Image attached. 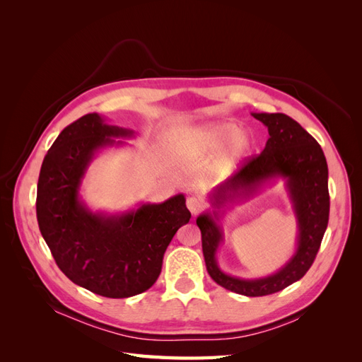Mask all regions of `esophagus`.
Masks as SVG:
<instances>
[{
  "instance_id": "34e87169",
  "label": "esophagus",
  "mask_w": 362,
  "mask_h": 362,
  "mask_svg": "<svg viewBox=\"0 0 362 362\" xmlns=\"http://www.w3.org/2000/svg\"><path fill=\"white\" fill-rule=\"evenodd\" d=\"M187 208L190 210V213L194 216V214H198V213L202 210L204 204H202L201 199H198V198H194V196H192V198L187 199Z\"/></svg>"
}]
</instances>
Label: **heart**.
I'll use <instances>...</instances> for the list:
<instances>
[{
  "label": "heart",
  "instance_id": "b5f03b06",
  "mask_svg": "<svg viewBox=\"0 0 362 362\" xmlns=\"http://www.w3.org/2000/svg\"><path fill=\"white\" fill-rule=\"evenodd\" d=\"M175 141L180 154L187 160H201L217 152L211 164L216 175L235 170L252 156L257 145L250 131L238 129V124L229 119L180 129Z\"/></svg>",
  "mask_w": 362,
  "mask_h": 362
}]
</instances>
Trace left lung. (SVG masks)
<instances>
[{
  "instance_id": "obj_1",
  "label": "left lung",
  "mask_w": 362,
  "mask_h": 362,
  "mask_svg": "<svg viewBox=\"0 0 362 362\" xmlns=\"http://www.w3.org/2000/svg\"><path fill=\"white\" fill-rule=\"evenodd\" d=\"M269 129V140L259 156L249 158L231 178L210 194L213 213L196 218L202 234L205 266L213 281L223 288L249 298L281 291L310 270L329 221L327 163L317 140L294 119L284 113H252ZM282 177L298 221V246L278 272L264 279L246 280L228 276L216 264L215 254L223 241L218 225L228 203L248 199L266 183Z\"/></svg>"
}]
</instances>
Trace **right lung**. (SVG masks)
Masks as SVG:
<instances>
[{"instance_id": "add662e5", "label": "right lung", "mask_w": 362, "mask_h": 362, "mask_svg": "<svg viewBox=\"0 0 362 362\" xmlns=\"http://www.w3.org/2000/svg\"><path fill=\"white\" fill-rule=\"evenodd\" d=\"M133 136V129L108 125L98 113L86 115L59 134L37 182V223L59 269L76 286L113 299L154 286L170 240L192 217L181 193L119 214L95 213L81 201V182L96 152Z\"/></svg>"}]
</instances>
